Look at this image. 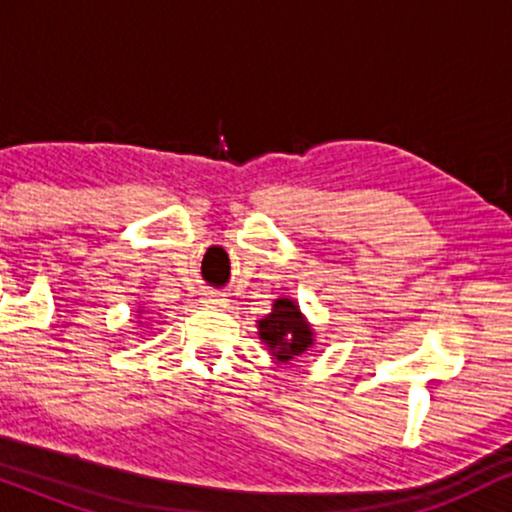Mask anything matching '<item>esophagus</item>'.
Instances as JSON below:
<instances>
[{
  "label": "esophagus",
  "mask_w": 512,
  "mask_h": 512,
  "mask_svg": "<svg viewBox=\"0 0 512 512\" xmlns=\"http://www.w3.org/2000/svg\"><path fill=\"white\" fill-rule=\"evenodd\" d=\"M203 304L205 307H227V297L222 292H208L203 297Z\"/></svg>",
  "instance_id": "34e87169"
}]
</instances>
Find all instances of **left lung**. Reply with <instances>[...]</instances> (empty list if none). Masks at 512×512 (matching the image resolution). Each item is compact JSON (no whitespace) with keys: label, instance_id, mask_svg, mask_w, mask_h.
Returning <instances> with one entry per match:
<instances>
[{"label":"left lung","instance_id":"left-lung-1","mask_svg":"<svg viewBox=\"0 0 512 512\" xmlns=\"http://www.w3.org/2000/svg\"><path fill=\"white\" fill-rule=\"evenodd\" d=\"M258 336L268 343L275 358L287 363L312 346V329L292 300H275L273 312L258 321Z\"/></svg>","mask_w":512,"mask_h":512}]
</instances>
